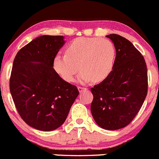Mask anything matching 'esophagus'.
<instances>
[{
  "instance_id": "obj_1",
  "label": "esophagus",
  "mask_w": 159,
  "mask_h": 159,
  "mask_svg": "<svg viewBox=\"0 0 159 159\" xmlns=\"http://www.w3.org/2000/svg\"><path fill=\"white\" fill-rule=\"evenodd\" d=\"M78 89H79L80 93H81V92H83V90H86L87 89L85 87H82V86H78Z\"/></svg>"
}]
</instances>
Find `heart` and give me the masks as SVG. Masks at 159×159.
<instances>
[{"instance_id":"obj_1","label":"heart","mask_w":159,"mask_h":159,"mask_svg":"<svg viewBox=\"0 0 159 159\" xmlns=\"http://www.w3.org/2000/svg\"><path fill=\"white\" fill-rule=\"evenodd\" d=\"M116 58V49L112 41L101 37H80L73 40L65 54H57L53 59L55 71L67 82H72L82 71V82H100L112 71Z\"/></svg>"}]
</instances>
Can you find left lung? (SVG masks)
Returning a JSON list of instances; mask_svg holds the SVG:
<instances>
[{
  "label": "left lung",
  "instance_id": "obj_1",
  "mask_svg": "<svg viewBox=\"0 0 159 159\" xmlns=\"http://www.w3.org/2000/svg\"><path fill=\"white\" fill-rule=\"evenodd\" d=\"M116 56L112 70L103 81L91 88V113L99 126L117 130L128 125L140 110L148 92L145 59L125 37L109 34Z\"/></svg>",
  "mask_w": 159,
  "mask_h": 159
}]
</instances>
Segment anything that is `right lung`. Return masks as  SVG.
I'll return each mask as SVG.
<instances>
[{
	"instance_id": "right-lung-1",
	"label": "right lung",
	"mask_w": 159,
	"mask_h": 159,
	"mask_svg": "<svg viewBox=\"0 0 159 159\" xmlns=\"http://www.w3.org/2000/svg\"><path fill=\"white\" fill-rule=\"evenodd\" d=\"M64 43L63 36H40L21 48L13 63L10 91L16 109L38 130L61 126L79 95L77 87L53 69V59Z\"/></svg>"
}]
</instances>
